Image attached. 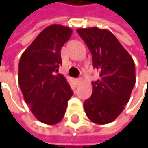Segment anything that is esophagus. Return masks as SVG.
Masks as SVG:
<instances>
[{
	"label": "esophagus",
	"instance_id": "obj_1",
	"mask_svg": "<svg viewBox=\"0 0 148 148\" xmlns=\"http://www.w3.org/2000/svg\"><path fill=\"white\" fill-rule=\"evenodd\" d=\"M75 82L77 83V84L80 83V82H82V79H80V78H79V79H75Z\"/></svg>",
	"mask_w": 148,
	"mask_h": 148
}]
</instances>
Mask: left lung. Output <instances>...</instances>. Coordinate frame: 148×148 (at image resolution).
I'll list each match as a JSON object with an SVG mask.
<instances>
[{
    "mask_svg": "<svg viewBox=\"0 0 148 148\" xmlns=\"http://www.w3.org/2000/svg\"><path fill=\"white\" fill-rule=\"evenodd\" d=\"M92 56L100 79L92 82V93L84 101L87 117L96 124L112 122L124 109L135 84L132 56L112 32L98 27L78 29Z\"/></svg>",
    "mask_w": 148,
    "mask_h": 148,
    "instance_id": "8db88e82",
    "label": "left lung"
}]
</instances>
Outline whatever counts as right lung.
Returning <instances> with one entry per match:
<instances>
[{"mask_svg": "<svg viewBox=\"0 0 148 148\" xmlns=\"http://www.w3.org/2000/svg\"><path fill=\"white\" fill-rule=\"evenodd\" d=\"M72 34L68 27L53 24L40 32L22 53L18 83L25 102L40 122L53 125L64 118L72 96L69 82L61 74V48Z\"/></svg>", "mask_w": 148, "mask_h": 148, "instance_id": "add662e5", "label": "right lung"}]
</instances>
